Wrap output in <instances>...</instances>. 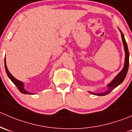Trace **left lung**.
I'll list each match as a JSON object with an SVG mask.
<instances>
[{"label":"left lung","mask_w":132,"mask_h":132,"mask_svg":"<svg viewBox=\"0 0 132 132\" xmlns=\"http://www.w3.org/2000/svg\"><path fill=\"white\" fill-rule=\"evenodd\" d=\"M119 31H120V32L121 33L122 40H123V46H124V50H125V64H124V67H123V69H122L121 71L120 72H119V74H118V75L114 78V79L112 80L109 84L107 85L108 90L106 91L105 92H104V93H93V92H89V93H90L91 94L94 95H97V96L106 95L109 94L111 91L113 90L115 88H116L118 85L121 84V82H123V81H124L126 76H127L128 70V67H129V51H128V49L127 42H126L125 39L124 35H123V34L122 33V32L120 30H119Z\"/></svg>","instance_id":"left-lung-1"}]
</instances>
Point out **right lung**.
<instances>
[{
    "instance_id": "obj_1",
    "label": "right lung",
    "mask_w": 132,
    "mask_h": 132,
    "mask_svg": "<svg viewBox=\"0 0 132 132\" xmlns=\"http://www.w3.org/2000/svg\"><path fill=\"white\" fill-rule=\"evenodd\" d=\"M4 65H5V72H6V73H7V75L8 77H9V78L10 79L11 81L12 82H13V83H14V85H16V86L17 87L18 89H19V91H20V92H21V93H23V94H29V95L34 94V93H30V92H27V91L26 90L25 88H24V84H23V82H21V81H19V80L16 79L15 77H14V76H13L11 74L10 72H9V70H8L7 67V65H6L5 58V59H4Z\"/></svg>"
}]
</instances>
